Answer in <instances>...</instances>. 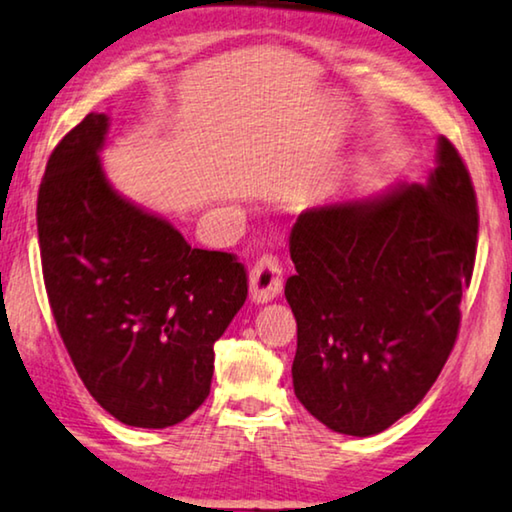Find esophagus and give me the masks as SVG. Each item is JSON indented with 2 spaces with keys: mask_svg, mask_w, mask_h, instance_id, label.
Masks as SVG:
<instances>
[{
  "mask_svg": "<svg viewBox=\"0 0 512 512\" xmlns=\"http://www.w3.org/2000/svg\"><path fill=\"white\" fill-rule=\"evenodd\" d=\"M281 263L277 256H263L254 263L249 272V295L251 300L263 305L281 293Z\"/></svg>",
  "mask_w": 512,
  "mask_h": 512,
  "instance_id": "esophagus-1",
  "label": "esophagus"
}]
</instances>
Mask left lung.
<instances>
[{
  "mask_svg": "<svg viewBox=\"0 0 512 512\" xmlns=\"http://www.w3.org/2000/svg\"><path fill=\"white\" fill-rule=\"evenodd\" d=\"M434 173L369 201L302 212L286 300L298 321L293 388L332 432L372 436L416 409L459 332L478 247L469 170L439 138Z\"/></svg>",
  "mask_w": 512,
  "mask_h": 512,
  "instance_id": "obj_1",
  "label": "left lung"
}]
</instances>
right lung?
Listing matches in <instances>:
<instances>
[{
    "instance_id": "add662e5",
    "label": "right lung",
    "mask_w": 512,
    "mask_h": 512,
    "mask_svg": "<svg viewBox=\"0 0 512 512\" xmlns=\"http://www.w3.org/2000/svg\"><path fill=\"white\" fill-rule=\"evenodd\" d=\"M106 133L108 117L90 113L50 154L36 201L43 281L90 395L124 425L164 429L210 395L247 270L117 194L99 159Z\"/></svg>"
}]
</instances>
